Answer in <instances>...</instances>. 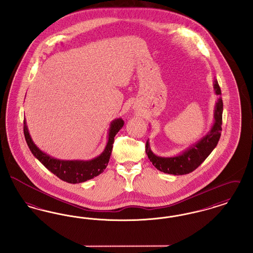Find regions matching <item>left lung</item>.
<instances>
[{
  "label": "left lung",
  "mask_w": 253,
  "mask_h": 253,
  "mask_svg": "<svg viewBox=\"0 0 253 253\" xmlns=\"http://www.w3.org/2000/svg\"><path fill=\"white\" fill-rule=\"evenodd\" d=\"M213 88L215 94L221 96V89L216 80L214 81ZM222 114H223V100L221 97L218 98L215 109H214V122L211 129L204 137H202L195 144L185 150L182 154L172 157H161L156 156L147 140L145 151L153 165L159 169L169 174L182 175L193 171L197 167H199L210 154L216 147L217 143L221 136L222 131Z\"/></svg>",
  "instance_id": "left-lung-1"
}]
</instances>
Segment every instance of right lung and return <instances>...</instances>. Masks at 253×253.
I'll list each match as a JSON object with an SVG mask.
<instances>
[{
    "instance_id": "right-lung-1",
    "label": "right lung",
    "mask_w": 253,
    "mask_h": 253,
    "mask_svg": "<svg viewBox=\"0 0 253 253\" xmlns=\"http://www.w3.org/2000/svg\"><path fill=\"white\" fill-rule=\"evenodd\" d=\"M124 125L122 119H117L111 122L109 129L108 142L104 151L91 160H60L42 152L33 142L25 120L24 121V133L26 143L28 145L31 153L37 159L51 172L57 175L61 180L67 183L77 184L92 179L103 172L108 165L109 159L112 153L115 135L119 132Z\"/></svg>"
}]
</instances>
